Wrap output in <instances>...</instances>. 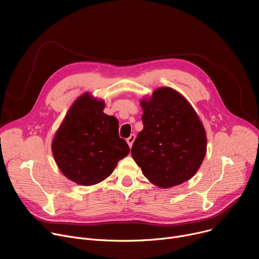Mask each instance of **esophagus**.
<instances>
[{"label": "esophagus", "instance_id": "34e87169", "mask_svg": "<svg viewBox=\"0 0 259 259\" xmlns=\"http://www.w3.org/2000/svg\"><path fill=\"white\" fill-rule=\"evenodd\" d=\"M134 140H135V134H131V135L126 139V141H127V143H128V145H129L130 147H132Z\"/></svg>", "mask_w": 259, "mask_h": 259}]
</instances>
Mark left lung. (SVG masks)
I'll use <instances>...</instances> for the list:
<instances>
[{
    "mask_svg": "<svg viewBox=\"0 0 259 259\" xmlns=\"http://www.w3.org/2000/svg\"><path fill=\"white\" fill-rule=\"evenodd\" d=\"M143 129L131 150L143 175L168 189L191 179L207 151L206 131L192 104L170 87L140 101Z\"/></svg>",
    "mask_w": 259,
    "mask_h": 259,
    "instance_id": "8db88e82",
    "label": "left lung"
}]
</instances>
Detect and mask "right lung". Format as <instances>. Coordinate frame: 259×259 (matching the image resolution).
<instances>
[{"label": "right lung", "instance_id": "add662e5", "mask_svg": "<svg viewBox=\"0 0 259 259\" xmlns=\"http://www.w3.org/2000/svg\"><path fill=\"white\" fill-rule=\"evenodd\" d=\"M103 99L85 92L66 113L52 140L61 173L80 186H94L113 173L130 149L119 136V121L103 113Z\"/></svg>", "mask_w": 259, "mask_h": 259}]
</instances>
